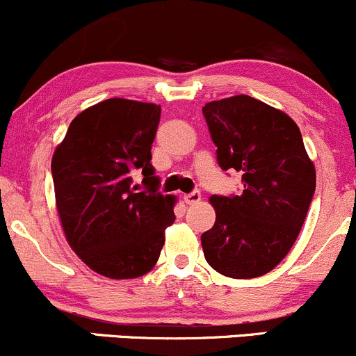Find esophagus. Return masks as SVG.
Instances as JSON below:
<instances>
[{
    "label": "esophagus",
    "mask_w": 356,
    "mask_h": 356,
    "mask_svg": "<svg viewBox=\"0 0 356 356\" xmlns=\"http://www.w3.org/2000/svg\"><path fill=\"white\" fill-rule=\"evenodd\" d=\"M184 201H186V204H189V206H194V204H197L199 201H201V192L199 191L189 192V194L184 195Z\"/></svg>",
    "instance_id": "obj_1"
}]
</instances>
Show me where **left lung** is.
I'll use <instances>...</instances> for the list:
<instances>
[{
	"label": "left lung",
	"mask_w": 356,
	"mask_h": 356,
	"mask_svg": "<svg viewBox=\"0 0 356 356\" xmlns=\"http://www.w3.org/2000/svg\"><path fill=\"white\" fill-rule=\"evenodd\" d=\"M220 169L243 172L239 195H211L216 222L201 236L211 268L234 280L275 269L300 234L316 170L291 117L249 95L202 107Z\"/></svg>",
	"instance_id": "1"
}]
</instances>
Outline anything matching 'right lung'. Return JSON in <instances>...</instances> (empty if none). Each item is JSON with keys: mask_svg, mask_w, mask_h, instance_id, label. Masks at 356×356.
<instances>
[{"mask_svg": "<svg viewBox=\"0 0 356 356\" xmlns=\"http://www.w3.org/2000/svg\"><path fill=\"white\" fill-rule=\"evenodd\" d=\"M161 105L108 99L72 120L51 159L65 238L92 271L112 280L144 276L157 263L167 226L175 220L172 195L157 192L150 149ZM140 170L147 191L131 174Z\"/></svg>", "mask_w": 356, "mask_h": 356, "instance_id": "right-lung-1", "label": "right lung"}]
</instances>
